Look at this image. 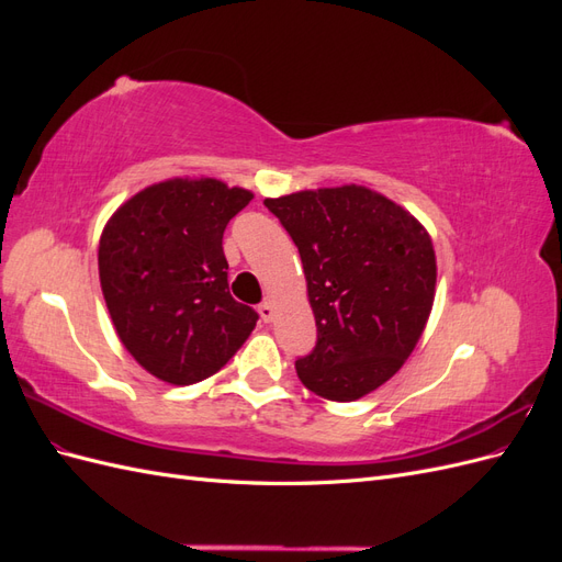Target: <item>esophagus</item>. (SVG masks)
<instances>
[{
  "mask_svg": "<svg viewBox=\"0 0 562 562\" xmlns=\"http://www.w3.org/2000/svg\"><path fill=\"white\" fill-rule=\"evenodd\" d=\"M258 314H260V318L265 321V323H269L271 318H274V304H271L269 300H265L260 307H258Z\"/></svg>",
  "mask_w": 562,
  "mask_h": 562,
  "instance_id": "1",
  "label": "esophagus"
}]
</instances>
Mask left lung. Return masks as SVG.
Returning a JSON list of instances; mask_svg holds the SVG:
<instances>
[{
	"label": "left lung",
	"instance_id": "1",
	"mask_svg": "<svg viewBox=\"0 0 562 562\" xmlns=\"http://www.w3.org/2000/svg\"><path fill=\"white\" fill-rule=\"evenodd\" d=\"M300 250L316 345L300 382L328 401H356L394 378L427 326L436 255L427 229L359 184L265 199Z\"/></svg>",
	"mask_w": 562,
	"mask_h": 562
}]
</instances>
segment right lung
<instances>
[{
	"instance_id": "add662e5",
	"label": "right lung",
	"mask_w": 562,
	"mask_h": 562,
	"mask_svg": "<svg viewBox=\"0 0 562 562\" xmlns=\"http://www.w3.org/2000/svg\"><path fill=\"white\" fill-rule=\"evenodd\" d=\"M252 194L213 178L166 180L119 209L100 236L98 269L119 339L151 375L206 380L258 323L229 295L223 234Z\"/></svg>"
}]
</instances>
